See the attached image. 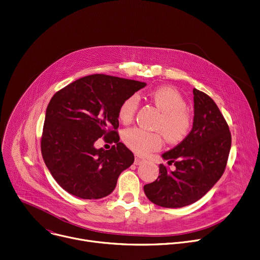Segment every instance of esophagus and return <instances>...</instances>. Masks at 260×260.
<instances>
[{
	"label": "esophagus",
	"mask_w": 260,
	"mask_h": 260,
	"mask_svg": "<svg viewBox=\"0 0 260 260\" xmlns=\"http://www.w3.org/2000/svg\"><path fill=\"white\" fill-rule=\"evenodd\" d=\"M145 160L143 159V158H141V157H139V155H135V164L136 165H140L141 163H143Z\"/></svg>",
	"instance_id": "obj_1"
}]
</instances>
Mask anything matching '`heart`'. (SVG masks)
<instances>
[{"mask_svg":"<svg viewBox=\"0 0 260 260\" xmlns=\"http://www.w3.org/2000/svg\"><path fill=\"white\" fill-rule=\"evenodd\" d=\"M148 97L162 111L155 128L163 132L169 143L183 141L191 128L192 121L191 116L186 111V101L182 94L172 86H160L149 92ZM138 105L139 102L136 96H129L121 102L118 110L121 122L124 124L132 122ZM122 139L126 146L139 154L158 150L163 145V137L160 132H148L140 127L126 129Z\"/></svg>","mask_w":260,"mask_h":260,"instance_id":"obj_1","label":"heart"}]
</instances>
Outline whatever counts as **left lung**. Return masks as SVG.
Segmentation results:
<instances>
[{
	"label": "left lung",
	"instance_id": "1",
	"mask_svg": "<svg viewBox=\"0 0 260 260\" xmlns=\"http://www.w3.org/2000/svg\"><path fill=\"white\" fill-rule=\"evenodd\" d=\"M194 118L191 132L176 147L162 154L160 176L144 186L147 199L165 208H181L203 198L222 176L231 148V133L216 103L193 89Z\"/></svg>",
	"mask_w": 260,
	"mask_h": 260
}]
</instances>
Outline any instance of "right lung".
<instances>
[{
	"mask_svg": "<svg viewBox=\"0 0 260 260\" xmlns=\"http://www.w3.org/2000/svg\"><path fill=\"white\" fill-rule=\"evenodd\" d=\"M145 82L93 74L66 85L51 98L41 138L42 155L52 177L66 191L85 200L109 196L118 177L135 160L119 142L118 110ZM101 136L115 143L96 150Z\"/></svg>",
	"mask_w": 260,
	"mask_h": 260,
	"instance_id": "obj_1",
	"label": "right lung"
}]
</instances>
